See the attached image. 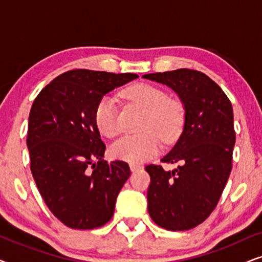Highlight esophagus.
Segmentation results:
<instances>
[{
    "label": "esophagus",
    "mask_w": 262,
    "mask_h": 262,
    "mask_svg": "<svg viewBox=\"0 0 262 262\" xmlns=\"http://www.w3.org/2000/svg\"><path fill=\"white\" fill-rule=\"evenodd\" d=\"M142 166L141 164H137V163H131L130 164V169H131V171H137V170H139V169H142Z\"/></svg>",
    "instance_id": "obj_1"
}]
</instances>
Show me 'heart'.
Wrapping results in <instances>:
<instances>
[{"label":"heart","mask_w":262,"mask_h":262,"mask_svg":"<svg viewBox=\"0 0 262 262\" xmlns=\"http://www.w3.org/2000/svg\"><path fill=\"white\" fill-rule=\"evenodd\" d=\"M125 98L134 101L146 111L142 135H131L118 139L111 146L114 159L131 163H141L155 156L161 148L162 137L173 142L184 126V107L177 100L168 99L167 93L156 85L137 83L124 92ZM95 124L106 137L113 138L120 132L116 100L106 95L96 105Z\"/></svg>","instance_id":"1"}]
</instances>
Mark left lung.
<instances>
[{
    "instance_id": "1",
    "label": "left lung",
    "mask_w": 262,
    "mask_h": 262,
    "mask_svg": "<svg viewBox=\"0 0 262 262\" xmlns=\"http://www.w3.org/2000/svg\"><path fill=\"white\" fill-rule=\"evenodd\" d=\"M166 84L185 108L184 128L162 162L179 163L173 170L149 164L148 211L161 228L189 230L203 223L217 206L231 171L235 145L230 100L216 82L191 69L146 74Z\"/></svg>"
}]
</instances>
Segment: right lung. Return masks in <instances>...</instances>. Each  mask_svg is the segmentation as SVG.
Masks as SVG:
<instances>
[{
  "label": "right lung",
  "mask_w": 262,
  "mask_h": 262,
  "mask_svg": "<svg viewBox=\"0 0 262 262\" xmlns=\"http://www.w3.org/2000/svg\"><path fill=\"white\" fill-rule=\"evenodd\" d=\"M136 74L76 69L41 89L28 118L31 171L50 211L71 229H94L114 213L117 196L130 177L124 161H103L106 145L94 113L113 89Z\"/></svg>",
  "instance_id": "obj_1"
}]
</instances>
